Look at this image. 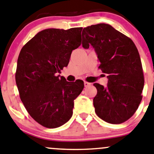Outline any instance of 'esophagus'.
I'll use <instances>...</instances> for the list:
<instances>
[{
	"label": "esophagus",
	"instance_id": "obj_1",
	"mask_svg": "<svg viewBox=\"0 0 154 154\" xmlns=\"http://www.w3.org/2000/svg\"><path fill=\"white\" fill-rule=\"evenodd\" d=\"M91 83H89V82H86V81H85L84 82V85H85V87H88V85H90Z\"/></svg>",
	"mask_w": 154,
	"mask_h": 154
}]
</instances>
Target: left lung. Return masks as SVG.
I'll list each match as a JSON object with an SVG mask.
<instances>
[{"instance_id":"obj_1","label":"left lung","mask_w":154,"mask_h":154,"mask_svg":"<svg viewBox=\"0 0 154 154\" xmlns=\"http://www.w3.org/2000/svg\"><path fill=\"white\" fill-rule=\"evenodd\" d=\"M82 37V47L93 46L99 69L108 80L106 87L94 83L97 90L93 100L95 112L108 123H122L134 115L142 98L145 80L137 46L131 39L106 23L85 27Z\"/></svg>"}]
</instances>
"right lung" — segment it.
<instances>
[{
  "label": "right lung",
  "mask_w": 154,
  "mask_h": 154,
  "mask_svg": "<svg viewBox=\"0 0 154 154\" xmlns=\"http://www.w3.org/2000/svg\"><path fill=\"white\" fill-rule=\"evenodd\" d=\"M82 28L47 29L38 32L20 50L15 81L29 115L43 127L55 128L72 117L74 100L84 88L82 80L68 82L58 73L81 44Z\"/></svg>",
  "instance_id": "obj_1"
}]
</instances>
